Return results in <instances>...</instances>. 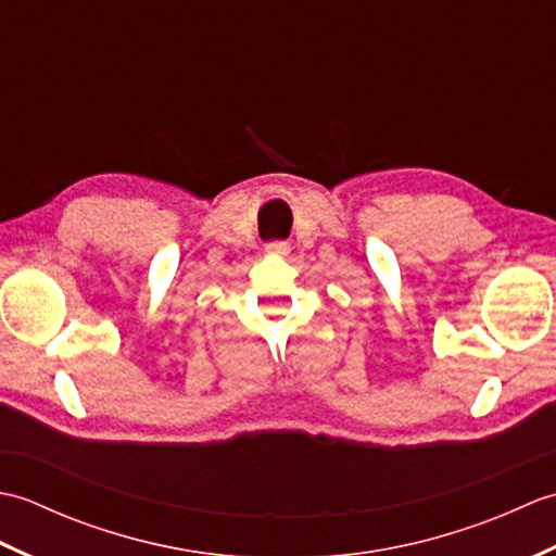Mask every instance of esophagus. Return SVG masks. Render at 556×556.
<instances>
[{
  "label": "esophagus",
  "instance_id": "34e87169",
  "mask_svg": "<svg viewBox=\"0 0 556 556\" xmlns=\"http://www.w3.org/2000/svg\"><path fill=\"white\" fill-rule=\"evenodd\" d=\"M265 251H267V255H279V257H285V255H289V243L287 241H275V243H267L265 245Z\"/></svg>",
  "mask_w": 556,
  "mask_h": 556
}]
</instances>
